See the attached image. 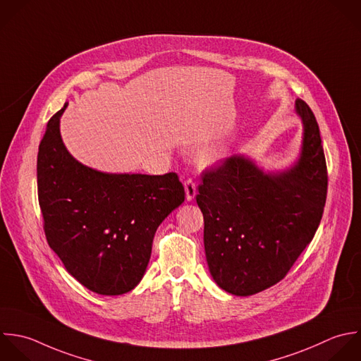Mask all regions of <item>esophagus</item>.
I'll return each mask as SVG.
<instances>
[{"label":"esophagus","instance_id":"1","mask_svg":"<svg viewBox=\"0 0 361 361\" xmlns=\"http://www.w3.org/2000/svg\"><path fill=\"white\" fill-rule=\"evenodd\" d=\"M184 188H185V200L187 201H192L195 198V195H197V185H195V183L191 178H188L184 183Z\"/></svg>","mask_w":361,"mask_h":361}]
</instances>
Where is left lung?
Returning <instances> with one entry per match:
<instances>
[{
	"mask_svg": "<svg viewBox=\"0 0 361 361\" xmlns=\"http://www.w3.org/2000/svg\"><path fill=\"white\" fill-rule=\"evenodd\" d=\"M304 125L297 163L264 173L245 156H232L202 173L197 204L204 215V245L215 283L247 297L281 281L321 224L328 170L317 118L295 101Z\"/></svg>",
	"mask_w": 361,
	"mask_h": 361,
	"instance_id": "8db88e82",
	"label": "left lung"
}]
</instances>
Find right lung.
<instances>
[{
  "label": "right lung",
  "instance_id": "add662e5",
  "mask_svg": "<svg viewBox=\"0 0 361 361\" xmlns=\"http://www.w3.org/2000/svg\"><path fill=\"white\" fill-rule=\"evenodd\" d=\"M47 122L37 152V197L50 249L85 288L121 295L142 280L159 225L184 202L176 173L109 174L78 163Z\"/></svg>",
  "mask_w": 361,
  "mask_h": 361
}]
</instances>
